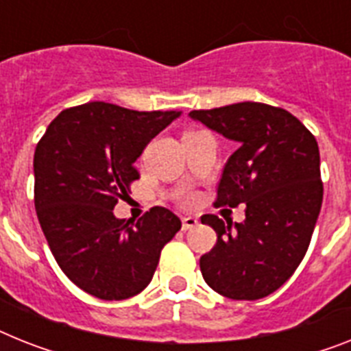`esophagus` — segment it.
I'll return each instance as SVG.
<instances>
[{
	"mask_svg": "<svg viewBox=\"0 0 351 351\" xmlns=\"http://www.w3.org/2000/svg\"><path fill=\"white\" fill-rule=\"evenodd\" d=\"M199 224V219L193 215H186V217H182V230L188 231V230H192V228H195V226Z\"/></svg>",
	"mask_w": 351,
	"mask_h": 351,
	"instance_id": "esophagus-1",
	"label": "esophagus"
}]
</instances>
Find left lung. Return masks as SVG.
Masks as SVG:
<instances>
[{"instance_id":"1","label":"left lung","mask_w":351,"mask_h":351,"mask_svg":"<svg viewBox=\"0 0 351 351\" xmlns=\"http://www.w3.org/2000/svg\"><path fill=\"white\" fill-rule=\"evenodd\" d=\"M190 117L239 143L217 186L215 206L245 204V221L202 215L217 244L199 260L204 282L230 300L278 291L305 256L323 202L314 134L282 107L240 102Z\"/></svg>"}]
</instances>
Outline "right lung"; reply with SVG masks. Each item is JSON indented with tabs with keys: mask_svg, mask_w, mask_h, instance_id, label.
I'll return each instance as SVG.
<instances>
[{
	"mask_svg": "<svg viewBox=\"0 0 351 351\" xmlns=\"http://www.w3.org/2000/svg\"><path fill=\"white\" fill-rule=\"evenodd\" d=\"M179 111H132L106 102L69 107L34 154L37 219L62 273L100 300H127L149 285L178 215L150 208L138 222L117 219L118 199L140 179L134 161Z\"/></svg>",
	"mask_w": 351,
	"mask_h": 351,
	"instance_id": "right-lung-1",
	"label": "right lung"
}]
</instances>
